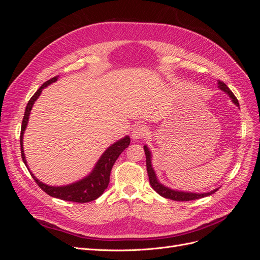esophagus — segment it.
<instances>
[{
    "label": "esophagus",
    "mask_w": 260,
    "mask_h": 260,
    "mask_svg": "<svg viewBox=\"0 0 260 260\" xmlns=\"http://www.w3.org/2000/svg\"><path fill=\"white\" fill-rule=\"evenodd\" d=\"M146 136H147V128L144 124H139L132 130V139L133 140L142 139V138H145Z\"/></svg>",
    "instance_id": "esophagus-1"
}]
</instances>
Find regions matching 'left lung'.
I'll use <instances>...</instances> for the list:
<instances>
[{
    "label": "left lung",
    "mask_w": 260,
    "mask_h": 260,
    "mask_svg": "<svg viewBox=\"0 0 260 260\" xmlns=\"http://www.w3.org/2000/svg\"><path fill=\"white\" fill-rule=\"evenodd\" d=\"M219 88L221 89L222 91L226 92L229 94V96L232 99L233 103L237 104L239 106V101L238 99L235 98V95L233 94V92L228 88L226 84L223 81H219ZM144 152H145V156H146V170H147V175H148V179H149V184L152 185V187L154 190L158 193L159 195H161L162 198L165 199H169L172 201H178V202H187V201H194V200H199L202 198H205V196L214 194L216 191H218V188L216 190L208 192V193H203V194H196V193H186V192H179V191H175L171 190V188H168L167 186H164L162 184H160L158 181H157L155 172L152 168V164H151V152L148 151V148L146 146H144Z\"/></svg>",
    "instance_id": "obj_1"
}]
</instances>
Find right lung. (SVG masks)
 <instances>
[{
    "instance_id": "obj_1",
    "label": "right lung",
    "mask_w": 260,
    "mask_h": 260,
    "mask_svg": "<svg viewBox=\"0 0 260 260\" xmlns=\"http://www.w3.org/2000/svg\"><path fill=\"white\" fill-rule=\"evenodd\" d=\"M58 76L53 77L52 79L45 81L40 88L38 89V91L34 94L32 98H31L28 102V104L26 106V111L25 115H23L22 118V122H21V130H20V151H21V158L22 161L25 162L27 166V161L25 158V154H23V147H22V135L23 131H25L28 119H29V115L31 112V108H32L36 100L40 96V94L42 90L45 88L46 85H49L53 82L57 80ZM130 144V138L125 137L121 139L120 141H118L115 144L112 146H109L105 153L102 155L100 160L98 161L95 168L93 169L91 172V175H89L86 178L82 179L79 182L73 183L70 185L66 186H50L46 185L42 182H40L32 174H30L35 179L37 184L39 187L43 190L46 194H49L52 198H56L62 201H69V202H75V203H88L92 202L94 200H96L98 198L103 194L105 191V188L108 186L109 183V176H111V171L114 166L115 161L117 160L119 155L127 148ZM29 170V168H28Z\"/></svg>"
}]
</instances>
